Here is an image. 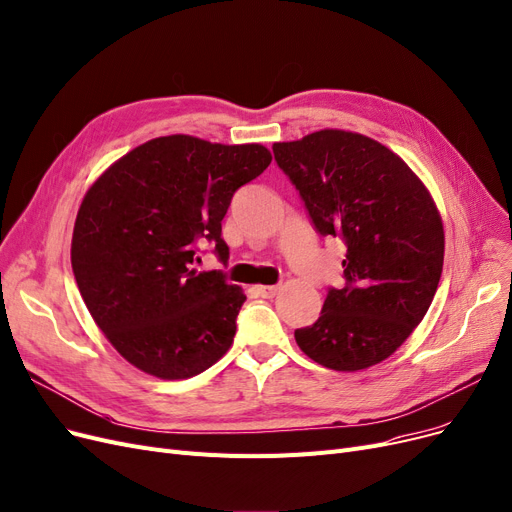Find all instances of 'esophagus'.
Instances as JSON below:
<instances>
[{"mask_svg": "<svg viewBox=\"0 0 512 512\" xmlns=\"http://www.w3.org/2000/svg\"><path fill=\"white\" fill-rule=\"evenodd\" d=\"M255 291H257V295L263 297V299H272V297L278 295L280 286H278V284H259V286L255 288Z\"/></svg>", "mask_w": 512, "mask_h": 512, "instance_id": "34e87169", "label": "esophagus"}]
</instances>
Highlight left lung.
Masks as SVG:
<instances>
[{"mask_svg": "<svg viewBox=\"0 0 512 512\" xmlns=\"http://www.w3.org/2000/svg\"><path fill=\"white\" fill-rule=\"evenodd\" d=\"M322 236L347 244L343 288L295 330L314 362L339 372L387 360L425 318L443 268L441 215L393 150L362 133L322 129L272 146Z\"/></svg>", "mask_w": 512, "mask_h": 512, "instance_id": "8db88e82", "label": "left lung"}]
</instances>
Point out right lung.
<instances>
[{
    "label": "right lung",
    "instance_id": "right-lung-1",
    "mask_svg": "<svg viewBox=\"0 0 512 512\" xmlns=\"http://www.w3.org/2000/svg\"><path fill=\"white\" fill-rule=\"evenodd\" d=\"M272 163L261 144L163 136L133 148L85 192L71 263L79 293L123 358L163 381L211 368L247 299L221 272H198L196 240L228 261L221 219L234 192Z\"/></svg>",
    "mask_w": 512,
    "mask_h": 512
}]
</instances>
